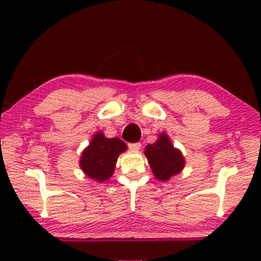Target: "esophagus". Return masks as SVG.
Wrapping results in <instances>:
<instances>
[{
	"label": "esophagus",
	"instance_id": "esophagus-1",
	"mask_svg": "<svg viewBox=\"0 0 261 261\" xmlns=\"http://www.w3.org/2000/svg\"><path fill=\"white\" fill-rule=\"evenodd\" d=\"M141 147V144L140 142H134V144H128V148L130 149V151H139Z\"/></svg>",
	"mask_w": 261,
	"mask_h": 261
}]
</instances>
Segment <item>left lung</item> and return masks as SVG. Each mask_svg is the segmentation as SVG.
Instances as JSON below:
<instances>
[{
  "mask_svg": "<svg viewBox=\"0 0 261 261\" xmlns=\"http://www.w3.org/2000/svg\"><path fill=\"white\" fill-rule=\"evenodd\" d=\"M145 155L156 179L166 181L183 170L184 156L179 149L174 148L165 133L159 135L154 144L146 146Z\"/></svg>",
  "mask_w": 261,
  "mask_h": 261,
  "instance_id": "left-lung-1",
  "label": "left lung"
}]
</instances>
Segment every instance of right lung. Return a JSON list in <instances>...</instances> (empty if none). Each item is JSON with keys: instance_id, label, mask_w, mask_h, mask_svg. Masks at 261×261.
<instances>
[{"instance_id": "add662e5", "label": "right lung", "mask_w": 261, "mask_h": 261, "mask_svg": "<svg viewBox=\"0 0 261 261\" xmlns=\"http://www.w3.org/2000/svg\"><path fill=\"white\" fill-rule=\"evenodd\" d=\"M126 149L127 145L121 139L106 138L102 132H97L82 153L80 166L91 179L108 180L115 170L117 158Z\"/></svg>"}]
</instances>
